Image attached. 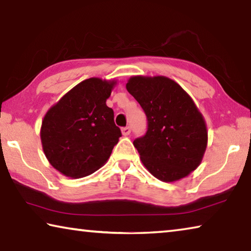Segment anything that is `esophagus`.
<instances>
[{"instance_id":"34e87169","label":"esophagus","mask_w":251,"mask_h":251,"mask_svg":"<svg viewBox=\"0 0 251 251\" xmlns=\"http://www.w3.org/2000/svg\"><path fill=\"white\" fill-rule=\"evenodd\" d=\"M122 133H123V135H124V136H128L130 134V127H128V126L123 127Z\"/></svg>"}]
</instances>
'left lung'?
<instances>
[{"label":"left lung","mask_w":251,"mask_h":251,"mask_svg":"<svg viewBox=\"0 0 251 251\" xmlns=\"http://www.w3.org/2000/svg\"><path fill=\"white\" fill-rule=\"evenodd\" d=\"M126 88L142 106L147 130L134 146L157 179L176 181L201 163L208 133L201 113L187 93L165 76H133Z\"/></svg>","instance_id":"obj_1"}]
</instances>
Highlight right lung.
I'll return each mask as SVG.
<instances>
[{
	"mask_svg": "<svg viewBox=\"0 0 251 251\" xmlns=\"http://www.w3.org/2000/svg\"><path fill=\"white\" fill-rule=\"evenodd\" d=\"M115 80L85 79L50 107L41 127L44 154L52 166L82 178L107 161L122 136L114 110L106 105Z\"/></svg>",
	"mask_w": 251,
	"mask_h": 251,
	"instance_id": "add662e5",
	"label": "right lung"
}]
</instances>
